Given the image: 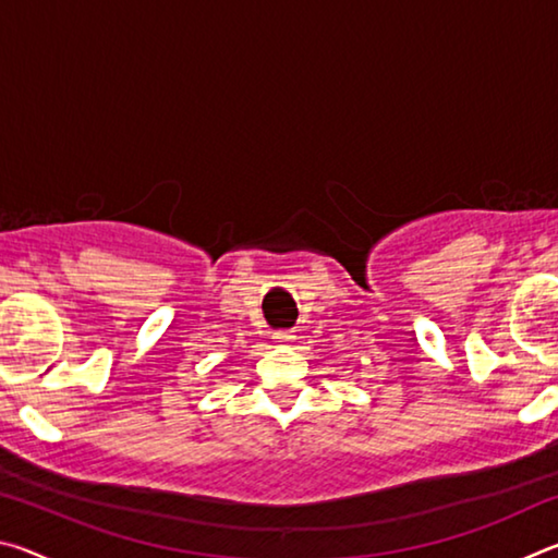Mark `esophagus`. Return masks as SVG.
Wrapping results in <instances>:
<instances>
[{"mask_svg":"<svg viewBox=\"0 0 558 558\" xmlns=\"http://www.w3.org/2000/svg\"><path fill=\"white\" fill-rule=\"evenodd\" d=\"M272 339H276V344L288 347L292 339H295V335H292V332H276V337H272Z\"/></svg>","mask_w":558,"mask_h":558,"instance_id":"1","label":"esophagus"}]
</instances>
